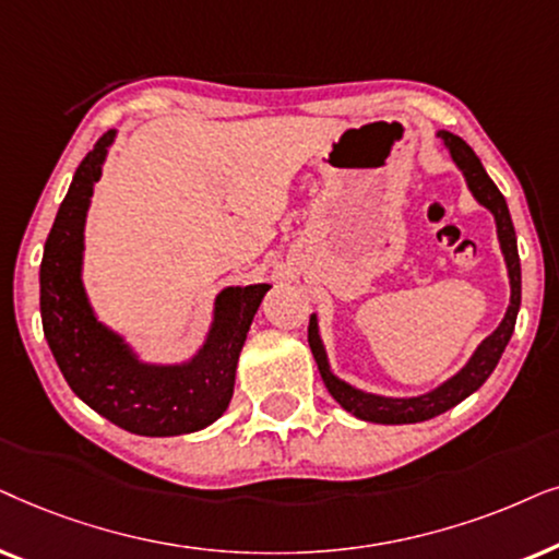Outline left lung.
<instances>
[{
  "mask_svg": "<svg viewBox=\"0 0 559 559\" xmlns=\"http://www.w3.org/2000/svg\"><path fill=\"white\" fill-rule=\"evenodd\" d=\"M444 140V145L450 147L452 160L457 163V168L463 170L467 178V186H471L473 197L478 199L483 206H488L496 217L498 227V240H501V250L506 258V265H509V278H511V304L509 311H506L503 322L498 324V330L490 334V337L483 340V345L475 349L471 362L460 370L455 378H450L448 383H442L440 389H435L427 396L416 399H383L373 396V393H362L347 385L340 378L330 373V366H326V355L322 347V340H319L317 332V317L309 319V347L314 353L317 368L322 373V381L326 391L332 393V399L345 408V412L355 414L357 419L376 421V424H414V421H427L431 416L448 412V408L457 406L460 401L471 396L473 391H478L483 383L488 381V376L493 373V368L501 360V353L509 345L513 324H516L519 304H522V265H519V250H516V233H513V222L509 214V206H506L503 193L498 191V186L490 181L486 168L480 166L478 155L473 153V147L465 143L463 138L452 135V132L442 130L437 132Z\"/></svg>",
  "mask_w": 559,
  "mask_h": 559,
  "instance_id": "8db88e82",
  "label": "left lung"
}]
</instances>
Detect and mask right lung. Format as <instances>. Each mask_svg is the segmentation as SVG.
Returning a JSON list of instances; mask_svg holds the SVG:
<instances>
[{
	"label": "right lung",
	"mask_w": 559,
	"mask_h": 559,
	"mask_svg": "<svg viewBox=\"0 0 559 559\" xmlns=\"http://www.w3.org/2000/svg\"><path fill=\"white\" fill-rule=\"evenodd\" d=\"M115 130L81 160L46 240L40 263L43 332L76 396L117 427L143 437H174L219 419L235 389L237 357L271 286L225 288L202 353L186 366L138 362L124 342L96 322L81 286L84 219Z\"/></svg>",
	"instance_id": "right-lung-1"
}]
</instances>
